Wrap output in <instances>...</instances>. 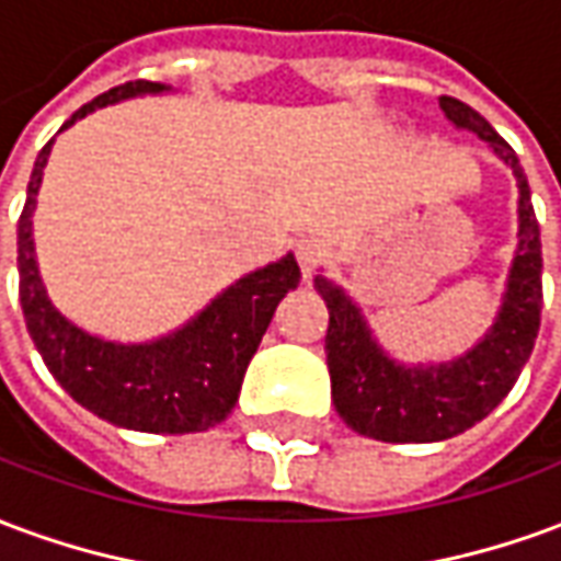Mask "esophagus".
<instances>
[{"label":"esophagus","instance_id":"34e87169","mask_svg":"<svg viewBox=\"0 0 561 561\" xmlns=\"http://www.w3.org/2000/svg\"><path fill=\"white\" fill-rule=\"evenodd\" d=\"M294 255H297V264H300V273H304V276H312V273L321 267V261H324L321 245L312 243V240H300V243L294 245Z\"/></svg>","mask_w":561,"mask_h":561}]
</instances>
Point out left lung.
Instances as JSON below:
<instances>
[{"instance_id":"1","label":"left lung","mask_w":561,"mask_h":561,"mask_svg":"<svg viewBox=\"0 0 561 561\" xmlns=\"http://www.w3.org/2000/svg\"><path fill=\"white\" fill-rule=\"evenodd\" d=\"M438 104L454 126L481 135L495 156L514 168L519 185V249L493 330L478 348L445 366L412 369L393 364L373 342L357 306L342 288L316 276V291L330 312L324 352L333 405L352 430L378 442H442L483 421L514 388L541 328V231L517 152L466 102L442 95Z\"/></svg>"}]
</instances>
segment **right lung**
I'll list each match as a JSON object with an SVG mask.
<instances>
[{
    "mask_svg": "<svg viewBox=\"0 0 561 561\" xmlns=\"http://www.w3.org/2000/svg\"><path fill=\"white\" fill-rule=\"evenodd\" d=\"M152 80H128L80 111L66 126L104 104L140 92H161ZM54 144V140H50ZM44 144L32 168L26 204L18 221L20 306L35 348L68 397L102 421L138 433H204L231 414L245 366L261 345L270 318L285 294L297 288L300 267L294 255L249 273L221 291L201 316L152 345H114L95 340L59 316L44 294L32 252V209L50 156Z\"/></svg>",
    "mask_w": 561,
    "mask_h": 561,
    "instance_id": "right-lung-1",
    "label": "right lung"
}]
</instances>
